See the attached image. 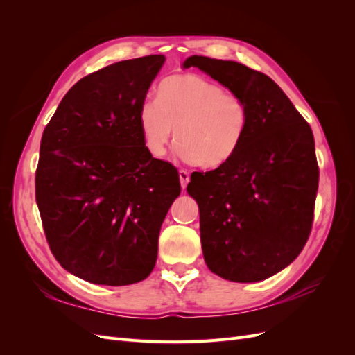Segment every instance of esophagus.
Returning <instances> with one entry per match:
<instances>
[{
  "label": "esophagus",
  "mask_w": 355,
  "mask_h": 355,
  "mask_svg": "<svg viewBox=\"0 0 355 355\" xmlns=\"http://www.w3.org/2000/svg\"><path fill=\"white\" fill-rule=\"evenodd\" d=\"M179 179H180V185H182V189H185L188 182H189V173L185 170V168H180L179 170Z\"/></svg>",
  "instance_id": "obj_1"
}]
</instances>
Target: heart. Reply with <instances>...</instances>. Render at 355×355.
Masks as SVG:
<instances>
[{
	"label": "heart",
	"mask_w": 355,
	"mask_h": 355,
	"mask_svg": "<svg viewBox=\"0 0 355 355\" xmlns=\"http://www.w3.org/2000/svg\"><path fill=\"white\" fill-rule=\"evenodd\" d=\"M137 124L153 157L166 155L175 127L179 157L213 168L240 149L249 128V108L241 96L225 92L218 83L196 73H178L159 84L157 102L141 105Z\"/></svg>",
	"instance_id": "obj_1"
}]
</instances>
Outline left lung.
Wrapping results in <instances>:
<instances>
[{"mask_svg": "<svg viewBox=\"0 0 355 355\" xmlns=\"http://www.w3.org/2000/svg\"><path fill=\"white\" fill-rule=\"evenodd\" d=\"M196 67L239 94L249 128L235 155L187 187L198 204L209 270L225 280L254 283L280 272L309 237L318 189L313 130L268 75L234 60L191 56Z\"/></svg>", "mask_w": 355, "mask_h": 355, "instance_id": "left-lung-1", "label": "left lung"}]
</instances>
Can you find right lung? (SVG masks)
<instances>
[{"mask_svg": "<svg viewBox=\"0 0 355 355\" xmlns=\"http://www.w3.org/2000/svg\"><path fill=\"white\" fill-rule=\"evenodd\" d=\"M166 58L121 60L72 85L44 128L35 198L51 253L93 284L145 280L180 194L176 167L149 154L137 114Z\"/></svg>", "mask_w": 355, "mask_h": 355, "instance_id": "right-lung-1", "label": "right lung"}]
</instances>
